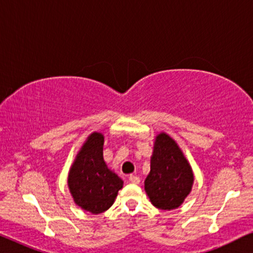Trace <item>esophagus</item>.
I'll return each mask as SVG.
<instances>
[{
	"label": "esophagus",
	"instance_id": "esophagus-1",
	"mask_svg": "<svg viewBox=\"0 0 253 253\" xmlns=\"http://www.w3.org/2000/svg\"><path fill=\"white\" fill-rule=\"evenodd\" d=\"M129 182L133 183V184H138V183L140 182V178L138 177L137 175H130L129 176Z\"/></svg>",
	"mask_w": 253,
	"mask_h": 253
}]
</instances>
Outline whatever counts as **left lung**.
Wrapping results in <instances>:
<instances>
[{
    "mask_svg": "<svg viewBox=\"0 0 253 253\" xmlns=\"http://www.w3.org/2000/svg\"><path fill=\"white\" fill-rule=\"evenodd\" d=\"M192 183L191 167L177 144L168 134H159L151 171L145 179V191L151 203L160 210L177 209L191 191Z\"/></svg>",
    "mask_w": 253,
    "mask_h": 253,
    "instance_id": "obj_1",
    "label": "left lung"
}]
</instances>
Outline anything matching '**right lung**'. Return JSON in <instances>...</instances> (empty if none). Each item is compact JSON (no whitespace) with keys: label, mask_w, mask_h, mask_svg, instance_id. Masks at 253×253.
<instances>
[{"label":"right lung","mask_w":253,"mask_h":253,"mask_svg":"<svg viewBox=\"0 0 253 253\" xmlns=\"http://www.w3.org/2000/svg\"><path fill=\"white\" fill-rule=\"evenodd\" d=\"M102 146V134L93 132L76 158L68 181L75 203L93 214L108 210L123 186L122 179L103 161Z\"/></svg>","instance_id":"1"}]
</instances>
